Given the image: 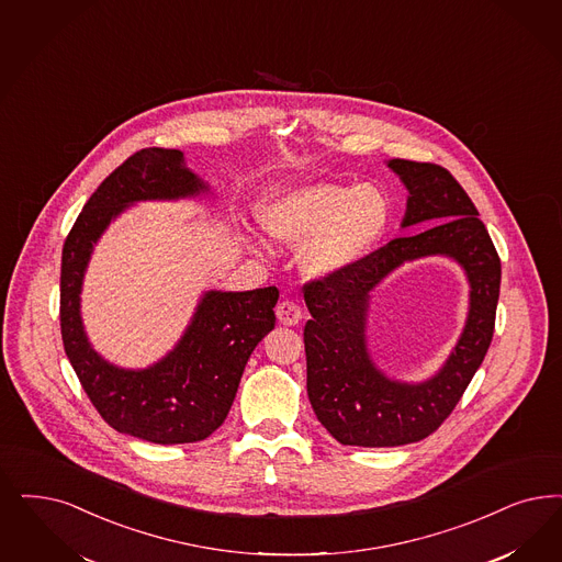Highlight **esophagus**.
Listing matches in <instances>:
<instances>
[{"mask_svg": "<svg viewBox=\"0 0 562 562\" xmlns=\"http://www.w3.org/2000/svg\"><path fill=\"white\" fill-rule=\"evenodd\" d=\"M276 315L280 319V324L284 326H296L303 319V311L294 303V301H282L276 307Z\"/></svg>", "mask_w": 562, "mask_h": 562, "instance_id": "34e87169", "label": "esophagus"}]
</instances>
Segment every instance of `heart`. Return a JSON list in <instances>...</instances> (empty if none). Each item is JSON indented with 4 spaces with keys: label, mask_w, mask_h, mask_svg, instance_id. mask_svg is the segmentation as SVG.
Segmentation results:
<instances>
[{
    "label": "heart",
    "mask_w": 562,
    "mask_h": 562,
    "mask_svg": "<svg viewBox=\"0 0 562 562\" xmlns=\"http://www.w3.org/2000/svg\"><path fill=\"white\" fill-rule=\"evenodd\" d=\"M259 220L282 243H306L303 270L334 276L366 257L386 233L390 201L375 184L317 182L273 194Z\"/></svg>",
    "instance_id": "obj_1"
}]
</instances>
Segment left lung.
<instances>
[{"label":"left lung","instance_id":"8db88e82","mask_svg":"<svg viewBox=\"0 0 562 562\" xmlns=\"http://www.w3.org/2000/svg\"><path fill=\"white\" fill-rule=\"evenodd\" d=\"M387 166L407 184L403 226H438L394 238L349 270L311 278L303 286L311 319L305 324L307 394L322 426L347 446L419 442L445 424L490 349L501 294V257L469 194L446 168L392 159ZM450 254L472 282V310L464 336L446 369L426 385L387 381L364 349L367 292L403 260Z\"/></svg>","mask_w":562,"mask_h":562}]
</instances>
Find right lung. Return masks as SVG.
<instances>
[{"instance_id": "add662e5", "label": "right lung", "mask_w": 562, "mask_h": 562, "mask_svg": "<svg viewBox=\"0 0 562 562\" xmlns=\"http://www.w3.org/2000/svg\"><path fill=\"white\" fill-rule=\"evenodd\" d=\"M201 191L205 184L184 168L178 149H140L89 196L61 249L59 328L78 382L108 426L154 445L199 442L224 424L252 349L276 324L280 292H207L191 328L164 361L124 371L87 342L78 313L80 282L99 234L128 203Z\"/></svg>"}]
</instances>
